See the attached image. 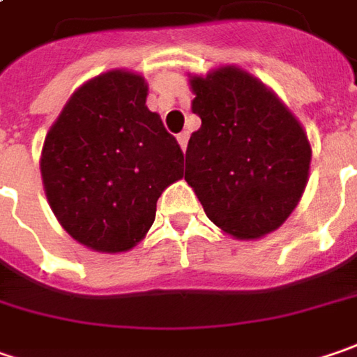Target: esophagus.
Returning a JSON list of instances; mask_svg holds the SVG:
<instances>
[{"label":"esophagus","mask_w":357,"mask_h":357,"mask_svg":"<svg viewBox=\"0 0 357 357\" xmlns=\"http://www.w3.org/2000/svg\"><path fill=\"white\" fill-rule=\"evenodd\" d=\"M176 140H178V144H181V149H183V152L187 151L188 132H181V134H178V136H176Z\"/></svg>","instance_id":"obj_1"}]
</instances>
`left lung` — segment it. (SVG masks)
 Returning <instances> with one entry per match:
<instances>
[{
    "label": "left lung",
    "instance_id": "left-lung-1",
    "mask_svg": "<svg viewBox=\"0 0 357 357\" xmlns=\"http://www.w3.org/2000/svg\"><path fill=\"white\" fill-rule=\"evenodd\" d=\"M192 112L185 181L206 217L235 239H261L295 211L310 181L312 144L275 92L227 63L188 74Z\"/></svg>",
    "mask_w": 357,
    "mask_h": 357
}]
</instances>
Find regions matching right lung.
<instances>
[{
  "instance_id": "add662e5",
  "label": "right lung",
  "mask_w": 357,
  "mask_h": 357,
  "mask_svg": "<svg viewBox=\"0 0 357 357\" xmlns=\"http://www.w3.org/2000/svg\"><path fill=\"white\" fill-rule=\"evenodd\" d=\"M149 84L130 70L84 82L45 134L40 170L58 223L98 253L146 237L156 201L183 178L185 154L146 106Z\"/></svg>"
}]
</instances>
